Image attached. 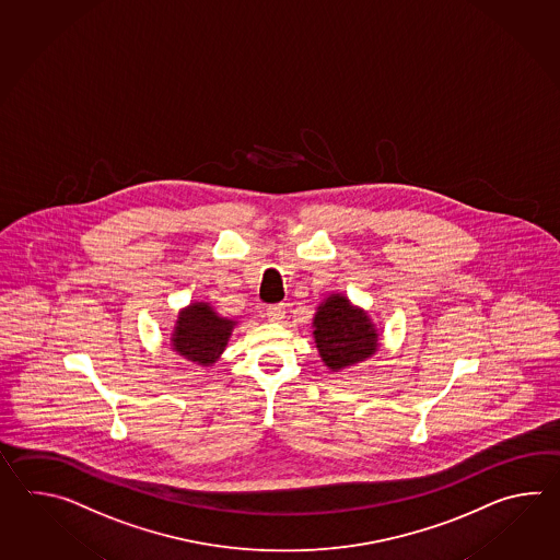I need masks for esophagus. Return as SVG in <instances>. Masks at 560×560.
<instances>
[{
	"label": "esophagus",
	"instance_id": "34e87169",
	"mask_svg": "<svg viewBox=\"0 0 560 560\" xmlns=\"http://www.w3.org/2000/svg\"><path fill=\"white\" fill-rule=\"evenodd\" d=\"M284 304H275V306H268V308H266V318L270 322L282 320V318H284Z\"/></svg>",
	"mask_w": 560,
	"mask_h": 560
}]
</instances>
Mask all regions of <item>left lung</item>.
Instances as JSON below:
<instances>
[{"label": "left lung", "mask_w": 560, "mask_h": 560, "mask_svg": "<svg viewBox=\"0 0 560 560\" xmlns=\"http://www.w3.org/2000/svg\"><path fill=\"white\" fill-rule=\"evenodd\" d=\"M314 338L326 366L342 370L374 354L378 334L362 310L332 294L314 316Z\"/></svg>", "instance_id": "obj_1"}]
</instances>
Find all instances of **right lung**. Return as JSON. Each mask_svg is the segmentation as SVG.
<instances>
[{
  "mask_svg": "<svg viewBox=\"0 0 560 560\" xmlns=\"http://www.w3.org/2000/svg\"><path fill=\"white\" fill-rule=\"evenodd\" d=\"M234 322L218 316L208 304H191L179 314L174 332V348L179 354L202 366L214 364L226 348Z\"/></svg>",
  "mask_w": 560,
  "mask_h": 560,
  "instance_id": "right-lung-1",
  "label": "right lung"
}]
</instances>
